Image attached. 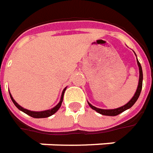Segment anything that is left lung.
<instances>
[{
  "instance_id": "1",
  "label": "left lung",
  "mask_w": 153,
  "mask_h": 153,
  "mask_svg": "<svg viewBox=\"0 0 153 153\" xmlns=\"http://www.w3.org/2000/svg\"><path fill=\"white\" fill-rule=\"evenodd\" d=\"M137 62L138 64V67H139V74H140V75H139V82H138V86H137V91H136V93L134 94V96L131 98V100L129 101L127 104H126L125 105L121 107H119V108H116V109H112V110H104V109H100V108H96V107L93 106L91 104L88 102L89 104V105L91 107V109H93L95 111H97L100 114H101V115H104V116H117V115H119L120 114L121 112L125 111H126V110H128L130 109L131 107L134 104L136 103V101L137 100V99L139 98V95L141 94V91H142V79H143V74H142V66H141V64L139 63V61L137 59Z\"/></svg>"
}]
</instances>
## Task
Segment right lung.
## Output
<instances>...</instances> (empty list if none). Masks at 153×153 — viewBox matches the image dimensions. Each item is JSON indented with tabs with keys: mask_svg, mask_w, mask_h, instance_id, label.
<instances>
[{
	"mask_svg": "<svg viewBox=\"0 0 153 153\" xmlns=\"http://www.w3.org/2000/svg\"><path fill=\"white\" fill-rule=\"evenodd\" d=\"M65 90H66V88L63 90V93H62V95H61L60 101L59 102V104H58L56 106L53 107V108L50 109V110H47V111H29V110L24 109L23 107H22L21 105H19L16 102L15 100L12 98V96H11V94H10V96H11V100H12V102L14 103V105H15L17 107L20 111H22V112L26 113L27 115L32 116V117H33V118H46V117H48V116H51L52 115H53L54 113H56V112L58 111V110L60 108L61 105H62V102H63V94H64V91H65Z\"/></svg>",
	"mask_w": 153,
	"mask_h": 153,
	"instance_id": "obj_1",
	"label": "right lung"
}]
</instances>
